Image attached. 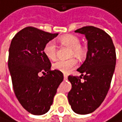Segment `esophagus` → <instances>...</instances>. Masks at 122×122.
I'll return each mask as SVG.
<instances>
[{
    "label": "esophagus",
    "mask_w": 122,
    "mask_h": 122,
    "mask_svg": "<svg viewBox=\"0 0 122 122\" xmlns=\"http://www.w3.org/2000/svg\"><path fill=\"white\" fill-rule=\"evenodd\" d=\"M64 80H66V79H67V76L65 75V74L64 75Z\"/></svg>",
    "instance_id": "34e87169"
}]
</instances>
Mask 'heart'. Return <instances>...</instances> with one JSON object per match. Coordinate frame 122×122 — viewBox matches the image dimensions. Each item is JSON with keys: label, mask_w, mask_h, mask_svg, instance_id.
<instances>
[{"label": "heart", "mask_w": 122, "mask_h": 122, "mask_svg": "<svg viewBox=\"0 0 122 122\" xmlns=\"http://www.w3.org/2000/svg\"><path fill=\"white\" fill-rule=\"evenodd\" d=\"M60 41L63 45L70 47V56H75L81 58L85 54L84 47L80 45V39L73 35H66L60 38ZM44 55L50 60L56 59L57 57V46L53 41H50L44 46ZM78 64L76 58H70L67 60H58L53 63L52 67L54 70L61 72L63 73H69L74 69Z\"/></svg>", "instance_id": "1"}]
</instances>
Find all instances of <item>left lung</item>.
I'll return each instance as SVG.
<instances>
[{"instance_id": "8db88e82", "label": "left lung", "mask_w": 122, "mask_h": 122, "mask_svg": "<svg viewBox=\"0 0 122 122\" xmlns=\"http://www.w3.org/2000/svg\"><path fill=\"white\" fill-rule=\"evenodd\" d=\"M75 32L85 36L88 51L84 62L77 70L81 75L68 77L72 89L67 98L76 113L85 115L95 111L106 97L115 70L116 55L110 36L101 29L88 26ZM81 78L85 81L81 82Z\"/></svg>"}]
</instances>
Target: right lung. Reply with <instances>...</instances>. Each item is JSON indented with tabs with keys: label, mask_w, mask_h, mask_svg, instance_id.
Returning <instances> with one entry per match:
<instances>
[{
	"label": "right lung",
	"mask_w": 122,
	"mask_h": 122,
	"mask_svg": "<svg viewBox=\"0 0 122 122\" xmlns=\"http://www.w3.org/2000/svg\"><path fill=\"white\" fill-rule=\"evenodd\" d=\"M58 35L28 26L15 35L9 46L8 67L15 94L22 107L33 115L49 111L64 79L61 72L51 70L50 59L43 51Z\"/></svg>",
	"instance_id": "1"
}]
</instances>
